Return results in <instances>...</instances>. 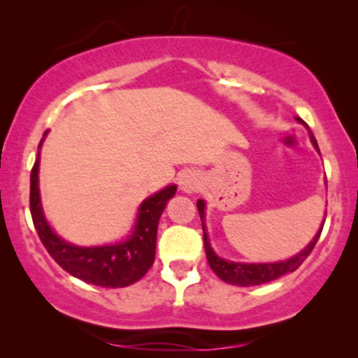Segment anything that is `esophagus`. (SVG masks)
Returning a JSON list of instances; mask_svg holds the SVG:
<instances>
[{
    "instance_id": "esophagus-1",
    "label": "esophagus",
    "mask_w": 358,
    "mask_h": 358,
    "mask_svg": "<svg viewBox=\"0 0 358 358\" xmlns=\"http://www.w3.org/2000/svg\"><path fill=\"white\" fill-rule=\"evenodd\" d=\"M199 178H196L195 173H192V171H188V173H183L182 178H180V188H182L183 192H195L196 188H199Z\"/></svg>"
}]
</instances>
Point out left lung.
<instances>
[{"instance_id":"1","label":"left lung","mask_w":358,"mask_h":358,"mask_svg":"<svg viewBox=\"0 0 358 358\" xmlns=\"http://www.w3.org/2000/svg\"><path fill=\"white\" fill-rule=\"evenodd\" d=\"M299 122H303V119L298 117ZM305 124V122H303ZM311 143H313L316 150H318V145H316V139L313 134H311ZM320 151V150H318ZM196 208H199L200 219H202V227H203V244H205V254H207V261L208 266L213 273L219 276L222 281L229 282V285L234 286H256V285H262V282H269L274 281V279L285 276L287 273H293L296 271L299 266L303 264V261L310 256L311 250L316 245V242L320 239V234L323 231V225L320 229L318 234L315 236V239L306 245L298 256L287 259V261L282 262H268V264H241V262H231V261H224L219 256H215L210 248V242H208L207 232H205V203L203 200H199L196 202ZM324 224V222H323Z\"/></svg>"}]
</instances>
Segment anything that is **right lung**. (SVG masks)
I'll list each match as a JSON object with an SVG mask.
<instances>
[{"instance_id":"obj_1","label":"right lung","mask_w":358,"mask_h":358,"mask_svg":"<svg viewBox=\"0 0 358 358\" xmlns=\"http://www.w3.org/2000/svg\"><path fill=\"white\" fill-rule=\"evenodd\" d=\"M38 162L36 158L30 175V212L35 231L53 261L72 276L102 287H124L145 276L155 262L158 222L166 202L175 195V185L141 203L136 227L126 242L102 248H77L57 237L45 220L38 193Z\"/></svg>"}]
</instances>
